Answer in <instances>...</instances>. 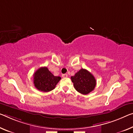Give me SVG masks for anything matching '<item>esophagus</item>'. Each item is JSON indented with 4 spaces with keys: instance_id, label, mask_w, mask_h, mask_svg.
I'll return each instance as SVG.
<instances>
[{
    "instance_id": "obj_1",
    "label": "esophagus",
    "mask_w": 133,
    "mask_h": 133,
    "mask_svg": "<svg viewBox=\"0 0 133 133\" xmlns=\"http://www.w3.org/2000/svg\"><path fill=\"white\" fill-rule=\"evenodd\" d=\"M62 77H63V78H66V77H68V75L66 74H64L62 75Z\"/></svg>"
}]
</instances>
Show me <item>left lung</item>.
I'll list each match as a JSON object with an SVG mask.
<instances>
[{"label": "left lung", "mask_w": 133, "mask_h": 133, "mask_svg": "<svg viewBox=\"0 0 133 133\" xmlns=\"http://www.w3.org/2000/svg\"><path fill=\"white\" fill-rule=\"evenodd\" d=\"M71 78L75 90L83 95L90 93L96 85L95 77L85 69H81Z\"/></svg>", "instance_id": "1"}]
</instances>
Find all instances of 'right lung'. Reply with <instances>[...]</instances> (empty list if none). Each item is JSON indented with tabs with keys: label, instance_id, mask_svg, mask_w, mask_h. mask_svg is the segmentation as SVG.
<instances>
[{
	"label": "right lung",
	"instance_id": "add662e5",
	"mask_svg": "<svg viewBox=\"0 0 133 133\" xmlns=\"http://www.w3.org/2000/svg\"><path fill=\"white\" fill-rule=\"evenodd\" d=\"M61 78L55 76L46 66L41 67L34 74V84L38 90L49 92L54 90Z\"/></svg>",
	"mask_w": 133,
	"mask_h": 133
}]
</instances>
